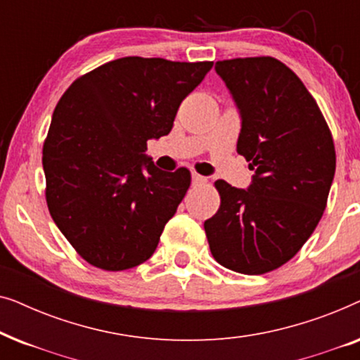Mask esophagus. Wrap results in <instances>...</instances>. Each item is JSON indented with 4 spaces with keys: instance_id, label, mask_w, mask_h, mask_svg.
I'll return each instance as SVG.
<instances>
[{
    "instance_id": "34e87169",
    "label": "esophagus",
    "mask_w": 360,
    "mask_h": 360,
    "mask_svg": "<svg viewBox=\"0 0 360 360\" xmlns=\"http://www.w3.org/2000/svg\"><path fill=\"white\" fill-rule=\"evenodd\" d=\"M191 180H193V185H205L206 181H208V179H206V176L200 175V174L191 175Z\"/></svg>"
}]
</instances>
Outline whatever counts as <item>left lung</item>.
Wrapping results in <instances>:
<instances>
[{"instance_id": "1", "label": "left lung", "mask_w": 360, "mask_h": 360, "mask_svg": "<svg viewBox=\"0 0 360 360\" xmlns=\"http://www.w3.org/2000/svg\"><path fill=\"white\" fill-rule=\"evenodd\" d=\"M243 116L238 152L254 170L249 190L216 180L221 203L205 221L214 260L245 275L287 264L328 205L336 150L316 100L274 57L216 62Z\"/></svg>"}]
</instances>
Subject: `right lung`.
<instances>
[{"label":"right lung","mask_w":360,"mask_h":360,"mask_svg":"<svg viewBox=\"0 0 360 360\" xmlns=\"http://www.w3.org/2000/svg\"><path fill=\"white\" fill-rule=\"evenodd\" d=\"M213 62L122 57L78 77L42 147L53 223L93 267L132 269L154 254L191 174L159 170L147 141L167 136L185 96Z\"/></svg>","instance_id":"add662e5"}]
</instances>
